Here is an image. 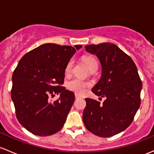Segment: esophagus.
<instances>
[{"label":"esophagus","instance_id":"esophagus-1","mask_svg":"<svg viewBox=\"0 0 154 154\" xmlns=\"http://www.w3.org/2000/svg\"><path fill=\"white\" fill-rule=\"evenodd\" d=\"M79 98H80V96H79L78 94H75V99H77H77H79Z\"/></svg>","mask_w":154,"mask_h":154}]
</instances>
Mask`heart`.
Wrapping results in <instances>:
<instances>
[{
  "mask_svg": "<svg viewBox=\"0 0 154 154\" xmlns=\"http://www.w3.org/2000/svg\"><path fill=\"white\" fill-rule=\"evenodd\" d=\"M82 60H83L85 66L88 67V69H91L92 68L95 67V66H98L97 61L95 59L94 57L92 56H85L82 57ZM73 66V61L70 60L68 63L67 66L66 67V74H69L71 72ZM90 84L88 82L83 81L81 79L75 78L69 81L67 83V87L69 90L75 92V93L79 94H82L85 92V88L88 86H89Z\"/></svg>",
  "mask_w": 154,
  "mask_h": 154,
  "instance_id": "heart-1",
  "label": "heart"
}]
</instances>
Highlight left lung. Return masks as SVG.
<instances>
[{"label": "left lung", "instance_id": "1", "mask_svg": "<svg viewBox=\"0 0 154 154\" xmlns=\"http://www.w3.org/2000/svg\"><path fill=\"white\" fill-rule=\"evenodd\" d=\"M87 52L97 57L102 74L91 91L105 97L103 104L86 98L82 114L85 128L98 137H110L125 130L140 106L142 84L134 61L111 43L85 46Z\"/></svg>", "mask_w": 154, "mask_h": 154}]
</instances>
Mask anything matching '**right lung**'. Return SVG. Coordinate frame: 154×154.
<instances>
[{
	"label": "right lung",
	"mask_w": 154,
	"mask_h": 154,
	"mask_svg": "<svg viewBox=\"0 0 154 154\" xmlns=\"http://www.w3.org/2000/svg\"><path fill=\"white\" fill-rule=\"evenodd\" d=\"M82 46L45 43L26 54L12 75L11 97L19 122L35 135L46 137L63 128L75 97L66 89L65 70L76 50ZM60 93L50 102L48 97Z\"/></svg>",
	"instance_id": "obj_1"
}]
</instances>
